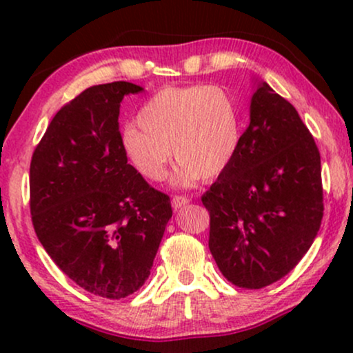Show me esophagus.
Here are the masks:
<instances>
[{"label": "esophagus", "mask_w": 353, "mask_h": 353, "mask_svg": "<svg viewBox=\"0 0 353 353\" xmlns=\"http://www.w3.org/2000/svg\"><path fill=\"white\" fill-rule=\"evenodd\" d=\"M190 202V199L189 197H185V196H174L172 197V208L174 209H182L184 208V205H188Z\"/></svg>", "instance_id": "esophagus-1"}]
</instances>
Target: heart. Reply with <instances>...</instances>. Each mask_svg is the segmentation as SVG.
I'll return each mask as SVG.
<instances>
[{
	"mask_svg": "<svg viewBox=\"0 0 353 353\" xmlns=\"http://www.w3.org/2000/svg\"><path fill=\"white\" fill-rule=\"evenodd\" d=\"M139 124H128L123 148L141 176L161 182L174 152L176 182L189 185L221 176L236 159L242 143L237 99L224 88L196 84L164 88L141 108Z\"/></svg>",
	"mask_w": 353,
	"mask_h": 353,
	"instance_id": "heart-1",
	"label": "heart"
}]
</instances>
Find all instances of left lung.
Masks as SVG:
<instances>
[{
    "label": "left lung",
    "instance_id": "1",
    "mask_svg": "<svg viewBox=\"0 0 353 353\" xmlns=\"http://www.w3.org/2000/svg\"><path fill=\"white\" fill-rule=\"evenodd\" d=\"M209 249L242 289L281 281L310 249L323 217L320 152L295 108L262 81L232 164L202 196Z\"/></svg>",
    "mask_w": 353,
    "mask_h": 353
}]
</instances>
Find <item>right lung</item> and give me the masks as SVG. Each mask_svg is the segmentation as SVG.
Instances as JSON below:
<instances>
[{
  "label": "right lung",
  "instance_id": "obj_1",
  "mask_svg": "<svg viewBox=\"0 0 353 353\" xmlns=\"http://www.w3.org/2000/svg\"><path fill=\"white\" fill-rule=\"evenodd\" d=\"M143 88L98 84L56 112L30 165L33 228L81 289L119 299L144 285L172 217L168 194L128 164L119 106Z\"/></svg>",
  "mask_w": 353,
  "mask_h": 353
}]
</instances>
